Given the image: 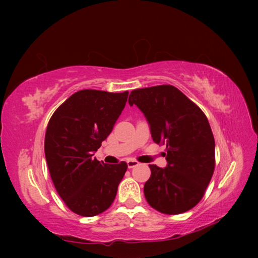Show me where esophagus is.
Masks as SVG:
<instances>
[{
  "mask_svg": "<svg viewBox=\"0 0 258 258\" xmlns=\"http://www.w3.org/2000/svg\"><path fill=\"white\" fill-rule=\"evenodd\" d=\"M126 163H127V167H128V168H133V167H135V166H138L139 164H140L138 161L132 160V158H130V160L126 161Z\"/></svg>",
  "mask_w": 258,
  "mask_h": 258,
  "instance_id": "esophagus-1",
  "label": "esophagus"
}]
</instances>
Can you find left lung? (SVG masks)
<instances>
[{"instance_id": "left-lung-1", "label": "left lung", "mask_w": 258, "mask_h": 258, "mask_svg": "<svg viewBox=\"0 0 258 258\" xmlns=\"http://www.w3.org/2000/svg\"><path fill=\"white\" fill-rule=\"evenodd\" d=\"M128 104L144 114L153 141L167 149L166 167L150 165L147 203L168 215L189 211L202 200L215 167V141L207 117L172 85L134 90Z\"/></svg>"}]
</instances>
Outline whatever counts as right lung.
<instances>
[{
    "label": "right lung",
    "mask_w": 258,
    "mask_h": 258,
    "mask_svg": "<svg viewBox=\"0 0 258 258\" xmlns=\"http://www.w3.org/2000/svg\"><path fill=\"white\" fill-rule=\"evenodd\" d=\"M127 96L128 92L82 90L48 122L44 151L51 178L65 204L81 216L106 211L127 169L125 162L108 165L93 157L112 132Z\"/></svg>",
    "instance_id": "obj_1"
}]
</instances>
